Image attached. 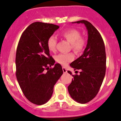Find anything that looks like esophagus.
Masks as SVG:
<instances>
[{
	"instance_id": "34e87169",
	"label": "esophagus",
	"mask_w": 121,
	"mask_h": 121,
	"mask_svg": "<svg viewBox=\"0 0 121 121\" xmlns=\"http://www.w3.org/2000/svg\"><path fill=\"white\" fill-rule=\"evenodd\" d=\"M62 70H63V72L64 73H67V69L65 68H64V67H63V68H62Z\"/></svg>"
}]
</instances>
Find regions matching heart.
<instances>
[{
	"instance_id": "obj_1",
	"label": "heart",
	"mask_w": 121,
	"mask_h": 121,
	"mask_svg": "<svg viewBox=\"0 0 121 121\" xmlns=\"http://www.w3.org/2000/svg\"><path fill=\"white\" fill-rule=\"evenodd\" d=\"M61 35L72 44V48L75 53L81 52L85 46V40L81 37V33L75 29H69L62 33ZM57 40L54 36H51L47 40V47L51 51L56 50ZM74 59L72 53H60L56 56V60L61 65H67Z\"/></svg>"
}]
</instances>
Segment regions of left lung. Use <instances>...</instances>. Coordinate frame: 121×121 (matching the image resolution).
<instances>
[{
  "label": "left lung",
  "mask_w": 121,
  "mask_h": 121,
  "mask_svg": "<svg viewBox=\"0 0 121 121\" xmlns=\"http://www.w3.org/2000/svg\"><path fill=\"white\" fill-rule=\"evenodd\" d=\"M72 23L83 24L88 31L87 44L83 53L70 64L79 74L73 75L72 83L68 87L73 100L85 104L92 100L99 91L106 70L105 48L99 32L90 22L81 20ZM77 71H75V72ZM72 74V72L68 71Z\"/></svg>",
  "instance_id": "left-lung-1"
}]
</instances>
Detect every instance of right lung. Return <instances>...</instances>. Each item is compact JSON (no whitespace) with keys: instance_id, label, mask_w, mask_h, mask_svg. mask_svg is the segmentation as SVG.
Instances as JSON below:
<instances>
[{"instance_id":"right-lung-1","label":"right lung","mask_w":121,"mask_h":121,"mask_svg":"<svg viewBox=\"0 0 121 121\" xmlns=\"http://www.w3.org/2000/svg\"><path fill=\"white\" fill-rule=\"evenodd\" d=\"M59 28L54 24L33 23L23 32L17 48V81L27 99L38 105L50 99L55 84L63 74L61 65L55 64L47 47L48 39ZM53 65V68H49Z\"/></svg>"}]
</instances>
